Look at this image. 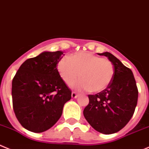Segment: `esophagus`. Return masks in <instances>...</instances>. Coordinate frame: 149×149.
Here are the masks:
<instances>
[{
	"label": "esophagus",
	"instance_id": "esophagus-1",
	"mask_svg": "<svg viewBox=\"0 0 149 149\" xmlns=\"http://www.w3.org/2000/svg\"><path fill=\"white\" fill-rule=\"evenodd\" d=\"M71 96H72V98H76L78 96H79V94L76 93V92H72Z\"/></svg>",
	"mask_w": 149,
	"mask_h": 149
}]
</instances>
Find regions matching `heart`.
<instances>
[{
  "instance_id": "1",
  "label": "heart",
  "mask_w": 149,
  "mask_h": 149,
  "mask_svg": "<svg viewBox=\"0 0 149 149\" xmlns=\"http://www.w3.org/2000/svg\"><path fill=\"white\" fill-rule=\"evenodd\" d=\"M61 79L71 85L80 77L82 80L73 85L80 90L98 93L107 88L115 76V67L110 60L88 52H79L70 58L63 57L57 65Z\"/></svg>"
}]
</instances>
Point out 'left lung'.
<instances>
[{
	"instance_id": "obj_1",
	"label": "left lung",
	"mask_w": 149,
	"mask_h": 149,
	"mask_svg": "<svg viewBox=\"0 0 149 149\" xmlns=\"http://www.w3.org/2000/svg\"><path fill=\"white\" fill-rule=\"evenodd\" d=\"M105 56L113 63L115 76L106 89L89 95V104L84 116L98 132L110 134L123 129L132 118L137 106L138 90L132 71L109 52Z\"/></svg>"
}]
</instances>
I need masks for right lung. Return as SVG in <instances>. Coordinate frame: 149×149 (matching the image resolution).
Returning a JSON list of instances; mask_svg holds the SVG:
<instances>
[{
	"mask_svg": "<svg viewBox=\"0 0 149 149\" xmlns=\"http://www.w3.org/2000/svg\"><path fill=\"white\" fill-rule=\"evenodd\" d=\"M61 51H44L25 61L12 80V104L16 118L26 129L46 131L60 118L71 90L61 79L57 64Z\"/></svg>",
	"mask_w": 149,
	"mask_h": 149,
	"instance_id": "add662e5",
	"label": "right lung"
}]
</instances>
